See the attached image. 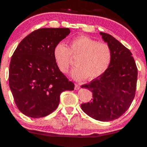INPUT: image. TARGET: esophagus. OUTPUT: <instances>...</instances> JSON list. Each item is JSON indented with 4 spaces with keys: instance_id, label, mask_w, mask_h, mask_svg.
<instances>
[{
    "instance_id": "obj_1",
    "label": "esophagus",
    "mask_w": 147,
    "mask_h": 147,
    "mask_svg": "<svg viewBox=\"0 0 147 147\" xmlns=\"http://www.w3.org/2000/svg\"><path fill=\"white\" fill-rule=\"evenodd\" d=\"M79 88H80V86H79V84H75V90H79Z\"/></svg>"
}]
</instances>
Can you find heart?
<instances>
[{"instance_id":"heart-1","label":"heart","mask_w":147,"mask_h":147,"mask_svg":"<svg viewBox=\"0 0 147 147\" xmlns=\"http://www.w3.org/2000/svg\"><path fill=\"white\" fill-rule=\"evenodd\" d=\"M70 55L76 57V66L70 75L74 79L93 80L106 71L111 63L112 53L106 43L97 42L87 36H79L70 41L69 47L58 43L53 49L54 59L59 70L68 72L71 65Z\"/></svg>"}]
</instances>
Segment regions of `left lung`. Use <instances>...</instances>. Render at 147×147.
<instances>
[{
  "label": "left lung",
  "mask_w": 147,
  "mask_h": 147,
  "mask_svg": "<svg viewBox=\"0 0 147 147\" xmlns=\"http://www.w3.org/2000/svg\"><path fill=\"white\" fill-rule=\"evenodd\" d=\"M100 34L111 48V63L102 75L82 86L92 92V99L81 107L96 120L109 122L119 118L131 106L136 95L138 69L129 49L109 34Z\"/></svg>",
  "instance_id": "1"
}]
</instances>
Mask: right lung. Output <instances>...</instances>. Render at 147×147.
Masks as SVG:
<instances>
[{
  "label": "right lung",
  "mask_w": 147,
  "mask_h": 147,
  "mask_svg": "<svg viewBox=\"0 0 147 147\" xmlns=\"http://www.w3.org/2000/svg\"><path fill=\"white\" fill-rule=\"evenodd\" d=\"M69 28H41L25 37L9 64V84L14 102L22 113L43 117L59 106L60 95L75 85L60 71L53 49L65 38Z\"/></svg>",
  "instance_id": "right-lung-1"
}]
</instances>
